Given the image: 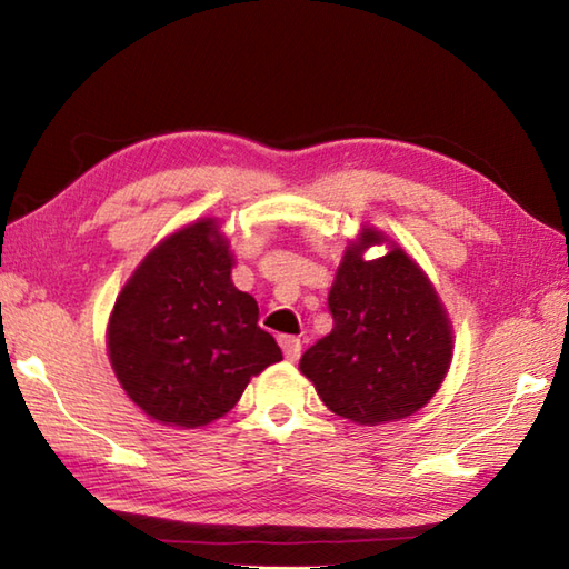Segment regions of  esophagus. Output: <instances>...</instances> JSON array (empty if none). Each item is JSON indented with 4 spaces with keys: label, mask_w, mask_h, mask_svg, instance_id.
Returning <instances> with one entry per match:
<instances>
[{
    "label": "esophagus",
    "mask_w": 569,
    "mask_h": 569,
    "mask_svg": "<svg viewBox=\"0 0 569 569\" xmlns=\"http://www.w3.org/2000/svg\"><path fill=\"white\" fill-rule=\"evenodd\" d=\"M278 345H281L283 355L288 361H296L300 357V349H303V345H300L298 337H291V335H281L278 337Z\"/></svg>",
    "instance_id": "obj_1"
}]
</instances>
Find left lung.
I'll list each match as a JSON object with an SVG mask.
<instances>
[{
	"mask_svg": "<svg viewBox=\"0 0 569 569\" xmlns=\"http://www.w3.org/2000/svg\"><path fill=\"white\" fill-rule=\"evenodd\" d=\"M381 241L367 227L347 247L328 296L332 332L300 357L322 403L359 426L413 416L452 359L450 320L418 263L396 244L381 259H365Z\"/></svg>",
	"mask_w": 569,
	"mask_h": 569,
	"instance_id": "8db88e82",
	"label": "left lung"
}]
</instances>
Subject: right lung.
Instances as JSON below:
<instances>
[{"label": "right lung", "instance_id": "1", "mask_svg": "<svg viewBox=\"0 0 569 569\" xmlns=\"http://www.w3.org/2000/svg\"><path fill=\"white\" fill-rule=\"evenodd\" d=\"M214 220L163 239L129 278L107 328L119 383L149 418L198 428L222 418L251 377L281 361L259 306L232 283Z\"/></svg>", "mask_w": 569, "mask_h": 569}]
</instances>
